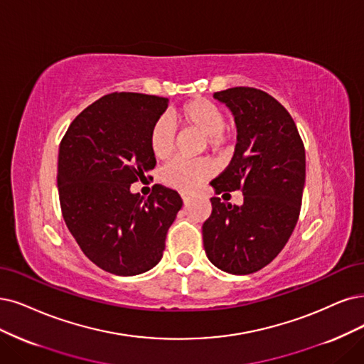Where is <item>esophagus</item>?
<instances>
[{
    "label": "esophagus",
    "instance_id": "esophagus-1",
    "mask_svg": "<svg viewBox=\"0 0 364 364\" xmlns=\"http://www.w3.org/2000/svg\"><path fill=\"white\" fill-rule=\"evenodd\" d=\"M181 198H183V203L187 205V204H189V200H191L192 195L187 193V192H183V193H181Z\"/></svg>",
    "mask_w": 364,
    "mask_h": 364
}]
</instances>
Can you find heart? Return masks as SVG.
Segmentation results:
<instances>
[{
	"label": "heart",
	"mask_w": 364,
	"mask_h": 364,
	"mask_svg": "<svg viewBox=\"0 0 364 364\" xmlns=\"http://www.w3.org/2000/svg\"><path fill=\"white\" fill-rule=\"evenodd\" d=\"M172 119L187 130L199 132L204 136V146L218 153L231 141V133L225 127V115L222 107L208 99H191L184 102L172 114ZM151 154L157 160H166L177 146V132L165 117L153 124L148 136ZM213 169L205 160L178 159L171 161L160 173V180L172 189L189 192L193 191L211 175Z\"/></svg>",
	"instance_id": "b5f03b06"
}]
</instances>
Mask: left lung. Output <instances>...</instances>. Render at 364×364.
Returning <instances> with one entry per match:
<instances>
[{"mask_svg":"<svg viewBox=\"0 0 364 364\" xmlns=\"http://www.w3.org/2000/svg\"><path fill=\"white\" fill-rule=\"evenodd\" d=\"M237 124L235 153L210 184L218 195L243 192V205L211 198L203 225L208 259L231 274H250L270 264L297 225L306 180V151L289 112L265 91L235 87L214 92Z\"/></svg>","mask_w":364,"mask_h":364,"instance_id":"obj_1","label":"left lung"}]
</instances>
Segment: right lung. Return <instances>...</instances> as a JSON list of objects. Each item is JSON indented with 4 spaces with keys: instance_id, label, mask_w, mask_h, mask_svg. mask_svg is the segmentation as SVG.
<instances>
[{
    "instance_id": "obj_1",
    "label": "right lung",
    "mask_w": 364,
    "mask_h": 364,
    "mask_svg": "<svg viewBox=\"0 0 364 364\" xmlns=\"http://www.w3.org/2000/svg\"><path fill=\"white\" fill-rule=\"evenodd\" d=\"M168 99L111 92L80 112L58 153V195L64 222L85 257L102 270L134 276L161 259L169 226L183 200L154 184L148 198L130 186L156 166L148 136Z\"/></svg>"
}]
</instances>
